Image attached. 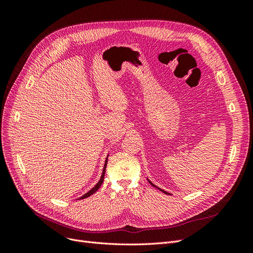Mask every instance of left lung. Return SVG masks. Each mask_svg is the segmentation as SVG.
<instances>
[{
  "instance_id": "left-lung-1",
  "label": "left lung",
  "mask_w": 253,
  "mask_h": 253,
  "mask_svg": "<svg viewBox=\"0 0 253 253\" xmlns=\"http://www.w3.org/2000/svg\"><path fill=\"white\" fill-rule=\"evenodd\" d=\"M148 180H149V179H148ZM149 182H150V183H151V185H152V186H153V187H155V188H157V189H159V190H160V191H163V192H164V193H166V194H169V193H168V192H166V191H164V190H162V189H160V188H158V187H156V186H155V185H154V183H153V182H152V181H150V180H149Z\"/></svg>"
}]
</instances>
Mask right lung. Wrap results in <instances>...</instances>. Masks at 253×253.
<instances>
[{"label": "right lung", "mask_w": 253, "mask_h": 253, "mask_svg": "<svg viewBox=\"0 0 253 253\" xmlns=\"http://www.w3.org/2000/svg\"><path fill=\"white\" fill-rule=\"evenodd\" d=\"M108 157H109V155L106 156V158H105V163H104V167H103V171H102V174H101V177H100V179H99V181L96 183L95 185V187H93L91 188L88 192H86L85 194L84 195H82L81 197H79V200H83V198H86V197H88V196H90L91 194H94L96 191L101 187V185H102V182H103V180H104V174H105V169H106V164H108Z\"/></svg>", "instance_id": "obj_1"}]
</instances>
